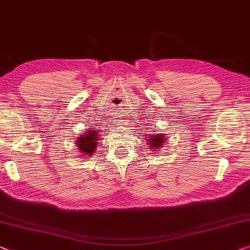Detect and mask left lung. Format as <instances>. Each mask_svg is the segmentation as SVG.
<instances>
[{
    "instance_id": "left-lung-1",
    "label": "left lung",
    "mask_w": 250,
    "mask_h": 250,
    "mask_svg": "<svg viewBox=\"0 0 250 250\" xmlns=\"http://www.w3.org/2000/svg\"><path fill=\"white\" fill-rule=\"evenodd\" d=\"M147 144L151 145V151L152 152H156L159 151L160 148H162L163 145H165L164 143L167 142V136H165V134L162 133H152V134H148L147 135Z\"/></svg>"
}]
</instances>
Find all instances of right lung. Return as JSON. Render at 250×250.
Wrapping results in <instances>:
<instances>
[{
  "mask_svg": "<svg viewBox=\"0 0 250 250\" xmlns=\"http://www.w3.org/2000/svg\"><path fill=\"white\" fill-rule=\"evenodd\" d=\"M99 140H101V137H99V129L95 127L89 128L85 133H82V135L77 138V149H79V152L83 154L82 156L94 155L93 153L97 151Z\"/></svg>",
  "mask_w": 250,
  "mask_h": 250,
  "instance_id": "add662e5",
  "label": "right lung"
}]
</instances>
